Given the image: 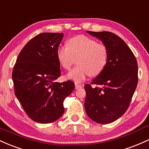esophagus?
<instances>
[{"label": "esophagus", "mask_w": 149, "mask_h": 149, "mask_svg": "<svg viewBox=\"0 0 149 149\" xmlns=\"http://www.w3.org/2000/svg\"><path fill=\"white\" fill-rule=\"evenodd\" d=\"M82 88V85H79L78 84V83H75V88L76 89H78V88Z\"/></svg>", "instance_id": "esophagus-1"}]
</instances>
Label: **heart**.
<instances>
[{"mask_svg":"<svg viewBox=\"0 0 149 149\" xmlns=\"http://www.w3.org/2000/svg\"><path fill=\"white\" fill-rule=\"evenodd\" d=\"M56 56L61 67L67 71L78 59V66L71 70L67 77L79 83L90 75L98 76L104 71L109 59V49L105 44L97 42L92 38L79 35L69 39L67 47H58Z\"/></svg>","mask_w":149,"mask_h":149,"instance_id":"heart-1","label":"heart"}]
</instances>
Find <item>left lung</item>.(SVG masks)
Returning a JSON list of instances; mask_svg holds the SVG:
<instances>
[{"mask_svg":"<svg viewBox=\"0 0 149 149\" xmlns=\"http://www.w3.org/2000/svg\"><path fill=\"white\" fill-rule=\"evenodd\" d=\"M109 49L105 69L90 84L85 85V108L90 118L97 123L113 122L129 107L138 83L135 56L122 38L109 31H88Z\"/></svg>","mask_w":149,"mask_h":149,"instance_id":"obj_1","label":"left lung"}]
</instances>
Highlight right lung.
Returning <instances> with one entry per match:
<instances>
[{"label": "right lung", "mask_w": 149, "mask_h": 149, "mask_svg": "<svg viewBox=\"0 0 149 149\" xmlns=\"http://www.w3.org/2000/svg\"><path fill=\"white\" fill-rule=\"evenodd\" d=\"M63 34L42 33L26 44L13 71L15 95L27 116L36 122L50 123L64 112V100L72 92L74 83H57L61 76L56 51Z\"/></svg>", "instance_id": "obj_1"}]
</instances>
